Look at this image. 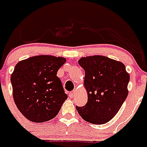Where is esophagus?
Returning a JSON list of instances; mask_svg holds the SVG:
<instances>
[{
    "instance_id": "34e87169",
    "label": "esophagus",
    "mask_w": 147,
    "mask_h": 147,
    "mask_svg": "<svg viewBox=\"0 0 147 147\" xmlns=\"http://www.w3.org/2000/svg\"><path fill=\"white\" fill-rule=\"evenodd\" d=\"M76 92H77L76 90H74V91H72V92H70V93H69V96H70V97H74L75 93H76Z\"/></svg>"
}]
</instances>
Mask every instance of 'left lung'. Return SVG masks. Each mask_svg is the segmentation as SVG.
<instances>
[{
    "instance_id": "1",
    "label": "left lung",
    "mask_w": 147,
    "mask_h": 147,
    "mask_svg": "<svg viewBox=\"0 0 147 147\" xmlns=\"http://www.w3.org/2000/svg\"><path fill=\"white\" fill-rule=\"evenodd\" d=\"M78 63L85 70L88 101L76 109L86 121L105 124L115 116L126 99L129 74L123 63L102 55L81 57Z\"/></svg>"
}]
</instances>
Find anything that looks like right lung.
Wrapping results in <instances>:
<instances>
[{
  "label": "right lung",
  "mask_w": 147,
  "mask_h": 147,
  "mask_svg": "<svg viewBox=\"0 0 147 147\" xmlns=\"http://www.w3.org/2000/svg\"><path fill=\"white\" fill-rule=\"evenodd\" d=\"M66 62L62 57L38 55L18 62L11 75L15 104L28 120L42 123L54 118L67 95L57 70Z\"/></svg>",
  "instance_id": "obj_1"
}]
</instances>
